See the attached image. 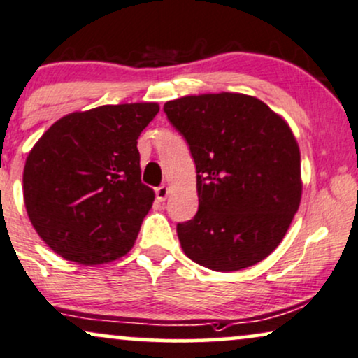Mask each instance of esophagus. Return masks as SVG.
<instances>
[{
	"label": "esophagus",
	"instance_id": "1",
	"mask_svg": "<svg viewBox=\"0 0 358 358\" xmlns=\"http://www.w3.org/2000/svg\"><path fill=\"white\" fill-rule=\"evenodd\" d=\"M155 196H157L158 201H165L168 196V187H165V185L158 187L157 190H155Z\"/></svg>",
	"mask_w": 358,
	"mask_h": 358
}]
</instances>
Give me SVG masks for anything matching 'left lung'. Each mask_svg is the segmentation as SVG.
Masks as SVG:
<instances>
[{"mask_svg": "<svg viewBox=\"0 0 358 358\" xmlns=\"http://www.w3.org/2000/svg\"><path fill=\"white\" fill-rule=\"evenodd\" d=\"M163 110L196 166L198 212L176 225L185 255L217 272L262 262L285 236L302 196L290 127L242 93L183 96Z\"/></svg>", "mask_w": 358, "mask_h": 358, "instance_id": "8db88e82", "label": "left lung"}]
</instances>
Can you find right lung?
I'll return each instance as SVG.
<instances>
[{"label": "right lung", "mask_w": 358, "mask_h": 358, "mask_svg": "<svg viewBox=\"0 0 358 358\" xmlns=\"http://www.w3.org/2000/svg\"><path fill=\"white\" fill-rule=\"evenodd\" d=\"M157 103L70 113L43 133L23 171L29 222L66 260L98 265L127 255L155 193L141 183L140 133Z\"/></svg>", "instance_id": "obj_1"}]
</instances>
